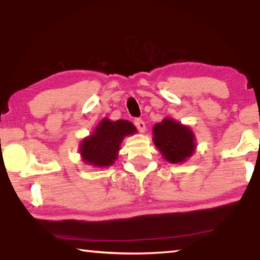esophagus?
Masks as SVG:
<instances>
[{
  "instance_id": "obj_1",
  "label": "esophagus",
  "mask_w": 260,
  "mask_h": 260,
  "mask_svg": "<svg viewBox=\"0 0 260 260\" xmlns=\"http://www.w3.org/2000/svg\"><path fill=\"white\" fill-rule=\"evenodd\" d=\"M134 124L136 126V128L139 129L141 133H144L145 129H146V125H145V123H144L143 120L140 119V118H137V119L134 120Z\"/></svg>"
}]
</instances>
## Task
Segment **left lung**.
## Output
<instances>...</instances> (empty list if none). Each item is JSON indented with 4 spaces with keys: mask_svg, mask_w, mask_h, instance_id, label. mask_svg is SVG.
<instances>
[{
    "mask_svg": "<svg viewBox=\"0 0 260 260\" xmlns=\"http://www.w3.org/2000/svg\"><path fill=\"white\" fill-rule=\"evenodd\" d=\"M153 142L162 156L171 164L185 162L194 154L195 135L188 126L172 118H165L153 127Z\"/></svg>",
    "mask_w": 260,
    "mask_h": 260,
    "instance_id": "1",
    "label": "left lung"
}]
</instances>
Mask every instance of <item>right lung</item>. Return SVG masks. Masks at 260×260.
Returning a JSON list of instances; mask_svg holds the SVG:
<instances>
[{"instance_id": "obj_1", "label": "right lung", "mask_w": 260, "mask_h": 260, "mask_svg": "<svg viewBox=\"0 0 260 260\" xmlns=\"http://www.w3.org/2000/svg\"><path fill=\"white\" fill-rule=\"evenodd\" d=\"M136 127L128 120L111 121L104 118L90 136L80 144V154L85 165L105 168L114 165L125 136L136 133Z\"/></svg>"}]
</instances>
